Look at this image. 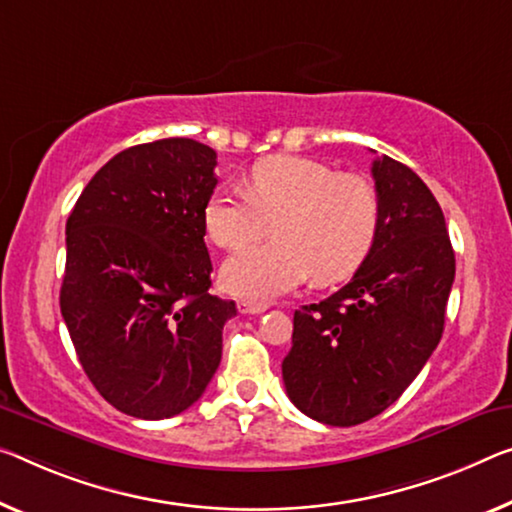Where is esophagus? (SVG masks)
<instances>
[{"label":"esophagus","instance_id":"obj_1","mask_svg":"<svg viewBox=\"0 0 512 512\" xmlns=\"http://www.w3.org/2000/svg\"><path fill=\"white\" fill-rule=\"evenodd\" d=\"M267 309V304L263 302H249V300H240L238 302V311L242 316H254V313H263Z\"/></svg>","mask_w":512,"mask_h":512}]
</instances>
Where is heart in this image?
<instances>
[{
  "label": "heart",
  "instance_id": "heart-1",
  "mask_svg": "<svg viewBox=\"0 0 512 512\" xmlns=\"http://www.w3.org/2000/svg\"><path fill=\"white\" fill-rule=\"evenodd\" d=\"M272 219L277 238L224 265L233 295L267 302L311 274L318 283L352 277L373 249L380 196L364 176L338 174L311 157L272 155L249 169L247 192L224 187L203 208L210 240L231 251L261 238Z\"/></svg>",
  "mask_w": 512,
  "mask_h": 512
}]
</instances>
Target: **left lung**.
I'll return each mask as SVG.
<instances>
[{
    "label": "left lung",
    "mask_w": 512,
    "mask_h": 512,
    "mask_svg": "<svg viewBox=\"0 0 512 512\" xmlns=\"http://www.w3.org/2000/svg\"><path fill=\"white\" fill-rule=\"evenodd\" d=\"M380 226L355 277L293 316L281 373L297 410L357 426L396 403L444 332L455 254L444 212L410 167L375 157Z\"/></svg>",
    "instance_id": "obj_1"
}]
</instances>
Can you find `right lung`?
Masks as SVG:
<instances>
[{
  "instance_id": "1",
  "label": "right lung",
  "mask_w": 512,
  "mask_h": 512,
  "mask_svg": "<svg viewBox=\"0 0 512 512\" xmlns=\"http://www.w3.org/2000/svg\"><path fill=\"white\" fill-rule=\"evenodd\" d=\"M217 153L187 137L125 148L89 180L66 222L61 316L102 398L169 419L203 396L238 309L210 295L203 208Z\"/></svg>"
}]
</instances>
